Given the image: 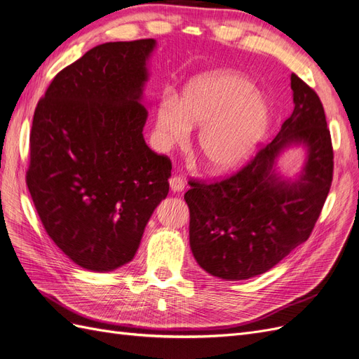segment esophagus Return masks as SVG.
I'll list each match as a JSON object with an SVG mask.
<instances>
[{
    "mask_svg": "<svg viewBox=\"0 0 359 359\" xmlns=\"http://www.w3.org/2000/svg\"><path fill=\"white\" fill-rule=\"evenodd\" d=\"M170 188L172 192H182L184 189V180L180 176H171L170 177Z\"/></svg>",
    "mask_w": 359,
    "mask_h": 359,
    "instance_id": "1",
    "label": "esophagus"
}]
</instances>
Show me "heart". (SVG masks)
Wrapping results in <instances>:
<instances>
[{
	"label": "heart",
	"instance_id": "1",
	"mask_svg": "<svg viewBox=\"0 0 359 359\" xmlns=\"http://www.w3.org/2000/svg\"><path fill=\"white\" fill-rule=\"evenodd\" d=\"M269 119V106L241 74L217 69L196 75L180 99L164 95L156 112V133L164 144L182 142L191 126H201L198 146L216 171L240 165L255 149Z\"/></svg>",
	"mask_w": 359,
	"mask_h": 359
}]
</instances>
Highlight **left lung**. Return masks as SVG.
Here are the masks:
<instances>
[{
  "instance_id": "obj_1",
  "label": "left lung",
  "mask_w": 359,
  "mask_h": 359,
  "mask_svg": "<svg viewBox=\"0 0 359 359\" xmlns=\"http://www.w3.org/2000/svg\"><path fill=\"white\" fill-rule=\"evenodd\" d=\"M294 109L272 142L233 175L213 183L191 180L189 243L200 266L222 280L264 273L311 236L333 182V144L323 103L313 88L291 74ZM291 144L309 156L294 182L274 172Z\"/></svg>"
}]
</instances>
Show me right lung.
I'll use <instances>...</instances> for the list:
<instances>
[{"mask_svg": "<svg viewBox=\"0 0 359 359\" xmlns=\"http://www.w3.org/2000/svg\"><path fill=\"white\" fill-rule=\"evenodd\" d=\"M154 48L148 38L88 50L53 78L34 112L26 184L53 243L88 271L135 257L168 194L171 161L142 133Z\"/></svg>", "mask_w": 359, "mask_h": 359, "instance_id": "right-lung-1", "label": "right lung"}]
</instances>
